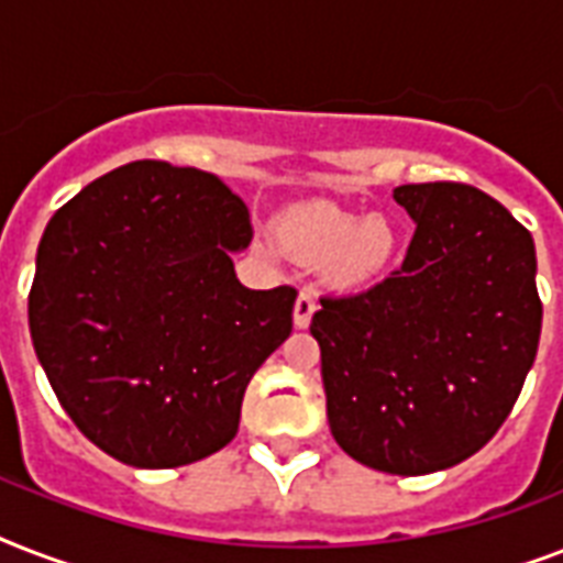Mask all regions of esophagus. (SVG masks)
I'll use <instances>...</instances> for the list:
<instances>
[{"instance_id": "34e87169", "label": "esophagus", "mask_w": 563, "mask_h": 563, "mask_svg": "<svg viewBox=\"0 0 563 563\" xmlns=\"http://www.w3.org/2000/svg\"><path fill=\"white\" fill-rule=\"evenodd\" d=\"M312 312H316V298H312V291H300L298 300H295V327L298 330H307L309 321H312Z\"/></svg>"}]
</instances>
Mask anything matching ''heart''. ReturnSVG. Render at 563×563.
<instances>
[{"instance_id":"obj_1","label":"heart","mask_w":563,"mask_h":563,"mask_svg":"<svg viewBox=\"0 0 563 563\" xmlns=\"http://www.w3.org/2000/svg\"><path fill=\"white\" fill-rule=\"evenodd\" d=\"M283 230L300 254L333 256L335 283L347 289L374 283L397 251V228L385 216H362L327 201L291 210Z\"/></svg>"}]
</instances>
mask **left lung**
Instances as JSON below:
<instances>
[{
    "label": "left lung",
    "mask_w": 563,
    "mask_h": 563,
    "mask_svg": "<svg viewBox=\"0 0 563 563\" xmlns=\"http://www.w3.org/2000/svg\"><path fill=\"white\" fill-rule=\"evenodd\" d=\"M418 224L406 260L374 289L321 298L330 432L365 467L446 471L497 435L541 339L532 233L467 184L394 189Z\"/></svg>",
    "instance_id": "left-lung-1"
}]
</instances>
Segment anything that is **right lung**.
<instances>
[{
	"instance_id": "right-lung-1",
	"label": "right lung",
	"mask_w": 563,
	"mask_h": 563,
	"mask_svg": "<svg viewBox=\"0 0 563 563\" xmlns=\"http://www.w3.org/2000/svg\"><path fill=\"white\" fill-rule=\"evenodd\" d=\"M247 207L210 172L136 161L46 224L29 295L37 360L73 423L131 467H180L239 429L256 368L291 333V286L245 289Z\"/></svg>"
}]
</instances>
